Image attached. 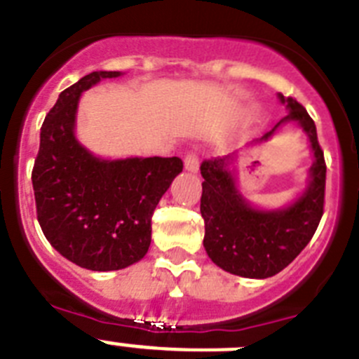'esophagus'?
I'll use <instances>...</instances> for the list:
<instances>
[{"instance_id":"34e87169","label":"esophagus","mask_w":359,"mask_h":359,"mask_svg":"<svg viewBox=\"0 0 359 359\" xmlns=\"http://www.w3.org/2000/svg\"><path fill=\"white\" fill-rule=\"evenodd\" d=\"M183 163H185V169L189 170V172H198L199 170V158L196 152H187Z\"/></svg>"}]
</instances>
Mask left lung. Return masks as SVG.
Wrapping results in <instances>:
<instances>
[{
    "label": "left lung",
    "instance_id": "1",
    "mask_svg": "<svg viewBox=\"0 0 359 359\" xmlns=\"http://www.w3.org/2000/svg\"><path fill=\"white\" fill-rule=\"evenodd\" d=\"M287 116L253 144L266 142L280 123L297 122L306 131L315 154L309 185L293 205L280 210H257L241 196L236 176L228 169L236 154L212 158L201 163V215L205 219L203 246L214 264L246 278H268L290 266L315 236L323 215L325 160L318 144L316 126L306 107L293 97L278 93Z\"/></svg>",
    "mask_w": 359,
    "mask_h": 359
}]
</instances>
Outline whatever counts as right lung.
<instances>
[{
	"label": "right lung",
	"mask_w": 359,
	"mask_h": 359,
	"mask_svg": "<svg viewBox=\"0 0 359 359\" xmlns=\"http://www.w3.org/2000/svg\"><path fill=\"white\" fill-rule=\"evenodd\" d=\"M120 72H93L66 88L41 128L32 185L44 237L73 264L113 271L135 264L151 246V219L183 170L172 158L100 160L75 138L81 93Z\"/></svg>",
	"instance_id": "add662e5"
}]
</instances>
